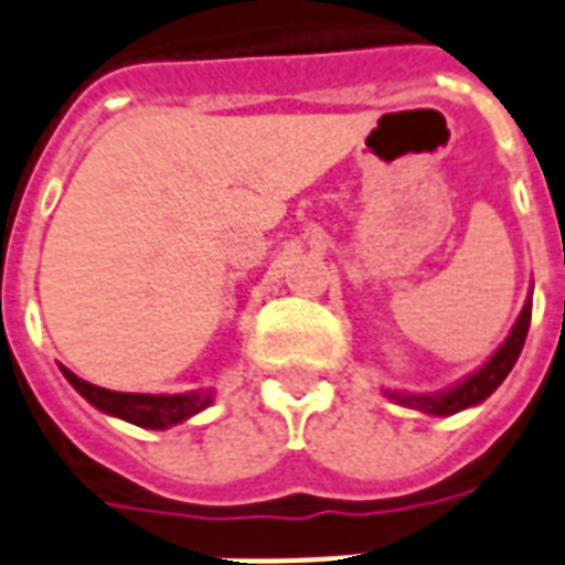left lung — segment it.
Returning a JSON list of instances; mask_svg holds the SVG:
<instances>
[{"mask_svg": "<svg viewBox=\"0 0 565 565\" xmlns=\"http://www.w3.org/2000/svg\"><path fill=\"white\" fill-rule=\"evenodd\" d=\"M530 312H533V303L527 300L524 309H521L519 321H515V328L509 333V339L498 348V354H494L486 366L479 369V372H473L468 381H461L459 387L447 390V393H438V396H408V393H393V390H387V396L396 398L398 405L419 408L426 411V414H435V417H449V414H456V411H465L470 408V405L486 402V398L503 384V379L512 372L515 360H519L521 348H524V339H527Z\"/></svg>", "mask_w": 565, "mask_h": 565, "instance_id": "1", "label": "left lung"}]
</instances>
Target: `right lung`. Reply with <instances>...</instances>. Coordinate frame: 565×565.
Returning <instances> with one entry per match:
<instances>
[{
  "label": "right lung",
  "instance_id": "1",
  "mask_svg": "<svg viewBox=\"0 0 565 565\" xmlns=\"http://www.w3.org/2000/svg\"><path fill=\"white\" fill-rule=\"evenodd\" d=\"M65 372V379L74 384L79 396H86L97 411L121 417L127 423L142 428H167L175 426L181 419L193 417L202 408L211 405V393H184V396H146V393H116V390H104L88 384V381L76 379L74 372Z\"/></svg>",
  "mask_w": 565,
  "mask_h": 565
}]
</instances>
